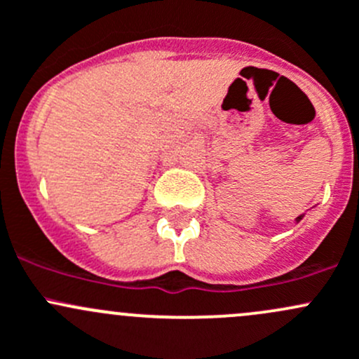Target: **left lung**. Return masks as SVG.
<instances>
[{
	"label": "left lung",
	"instance_id": "obj_1",
	"mask_svg": "<svg viewBox=\"0 0 359 359\" xmlns=\"http://www.w3.org/2000/svg\"><path fill=\"white\" fill-rule=\"evenodd\" d=\"M301 219H302V216H299V217H297V221H301Z\"/></svg>",
	"mask_w": 359,
	"mask_h": 359
}]
</instances>
